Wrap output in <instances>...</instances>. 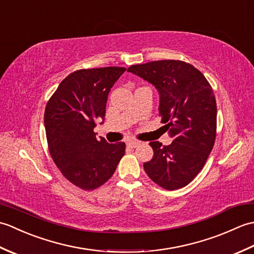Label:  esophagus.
Returning <instances> with one entry per match:
<instances>
[{"label":"esophagus","instance_id":"esophagus-1","mask_svg":"<svg viewBox=\"0 0 254 254\" xmlns=\"http://www.w3.org/2000/svg\"><path fill=\"white\" fill-rule=\"evenodd\" d=\"M138 145V142L136 141H132V139H130V141L127 142V146L130 147V148H135Z\"/></svg>","mask_w":254,"mask_h":254}]
</instances>
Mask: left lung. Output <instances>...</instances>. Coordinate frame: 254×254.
Instances as JSON below:
<instances>
[{"mask_svg": "<svg viewBox=\"0 0 254 254\" xmlns=\"http://www.w3.org/2000/svg\"><path fill=\"white\" fill-rule=\"evenodd\" d=\"M159 94V115L172 143L150 142L154 156L144 169L166 190L187 186L196 177L216 137V100L207 79L193 65L177 60L154 61L127 68Z\"/></svg>", "mask_w": 254, "mask_h": 254, "instance_id": "obj_1", "label": "left lung"}]
</instances>
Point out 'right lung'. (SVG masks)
Returning a JSON list of instances; mask_svg holds the SVG:
<instances>
[{
  "mask_svg": "<svg viewBox=\"0 0 254 254\" xmlns=\"http://www.w3.org/2000/svg\"><path fill=\"white\" fill-rule=\"evenodd\" d=\"M124 67L79 69L58 86L45 110L51 157L62 175L83 190H94L115 174L126 144L97 139V121L104 123L108 95ZM100 123V124H101Z\"/></svg>",
  "mask_w": 254,
  "mask_h": 254,
  "instance_id": "right-lung-1",
  "label": "right lung"
}]
</instances>
